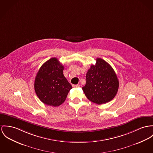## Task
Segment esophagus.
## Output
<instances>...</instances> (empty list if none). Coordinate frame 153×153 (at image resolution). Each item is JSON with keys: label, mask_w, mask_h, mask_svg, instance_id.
I'll return each mask as SVG.
<instances>
[{"label": "esophagus", "mask_w": 153, "mask_h": 153, "mask_svg": "<svg viewBox=\"0 0 153 153\" xmlns=\"http://www.w3.org/2000/svg\"><path fill=\"white\" fill-rule=\"evenodd\" d=\"M72 87L73 88H77V87H80V85L79 84H73L72 85Z\"/></svg>", "instance_id": "obj_1"}]
</instances>
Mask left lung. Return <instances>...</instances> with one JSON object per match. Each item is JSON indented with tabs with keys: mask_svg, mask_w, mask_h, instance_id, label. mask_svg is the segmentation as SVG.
<instances>
[{
	"mask_svg": "<svg viewBox=\"0 0 153 153\" xmlns=\"http://www.w3.org/2000/svg\"><path fill=\"white\" fill-rule=\"evenodd\" d=\"M119 80L113 68L106 61L96 59L86 74V84L82 89L87 98L97 104L111 101L117 94Z\"/></svg>",
	"mask_w": 153,
	"mask_h": 153,
	"instance_id": "obj_1",
	"label": "left lung"
}]
</instances>
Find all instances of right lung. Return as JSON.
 <instances>
[{"label":"right lung","mask_w":153,"mask_h":153,"mask_svg":"<svg viewBox=\"0 0 153 153\" xmlns=\"http://www.w3.org/2000/svg\"><path fill=\"white\" fill-rule=\"evenodd\" d=\"M64 67L56 58L45 62L35 77L34 89L39 99L47 105L63 104L72 86L64 76Z\"/></svg>","instance_id":"right-lung-1"}]
</instances>
